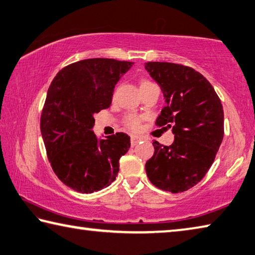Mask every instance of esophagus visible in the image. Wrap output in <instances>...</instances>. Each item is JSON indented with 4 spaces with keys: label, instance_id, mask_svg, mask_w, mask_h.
<instances>
[{
    "label": "esophagus",
    "instance_id": "1",
    "mask_svg": "<svg viewBox=\"0 0 255 255\" xmlns=\"http://www.w3.org/2000/svg\"><path fill=\"white\" fill-rule=\"evenodd\" d=\"M141 139H142V137H140V136H138V135H131V136H130L131 146H135V145H137V143L139 142Z\"/></svg>",
    "mask_w": 255,
    "mask_h": 255
}]
</instances>
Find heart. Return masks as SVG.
Segmentation results:
<instances>
[{
    "label": "heart",
    "mask_w": 255,
    "mask_h": 255,
    "mask_svg": "<svg viewBox=\"0 0 255 255\" xmlns=\"http://www.w3.org/2000/svg\"><path fill=\"white\" fill-rule=\"evenodd\" d=\"M147 85H151V82L142 81L140 87L147 86ZM126 125H127V127H129L130 129H133V130H136V129L140 127V119L136 117V116H129V117H127V119H126Z\"/></svg>",
    "instance_id": "obj_1"
}]
</instances>
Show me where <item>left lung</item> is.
<instances>
[{
	"instance_id": "left-lung-1",
	"label": "left lung",
	"mask_w": 255,
	"mask_h": 255,
	"mask_svg": "<svg viewBox=\"0 0 255 255\" xmlns=\"http://www.w3.org/2000/svg\"><path fill=\"white\" fill-rule=\"evenodd\" d=\"M145 69L166 103L156 125L172 128L175 136L170 146L152 142L155 151L146 173L163 191L185 192L201 182L215 159L224 136L223 107L211 83L192 68L147 62Z\"/></svg>"
}]
</instances>
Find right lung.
I'll return each mask as SVG.
<instances>
[{"label":"right lung","instance_id":"obj_1","mask_svg":"<svg viewBox=\"0 0 255 255\" xmlns=\"http://www.w3.org/2000/svg\"><path fill=\"white\" fill-rule=\"evenodd\" d=\"M133 62L86 59L58 72L41 115V133L53 172L73 191L90 194L108 187L130 137L117 132L98 139L94 115L109 108L120 78Z\"/></svg>","mask_w":255,"mask_h":255}]
</instances>
